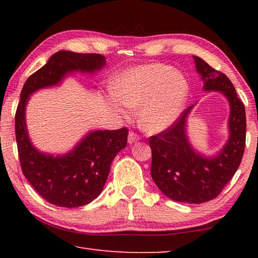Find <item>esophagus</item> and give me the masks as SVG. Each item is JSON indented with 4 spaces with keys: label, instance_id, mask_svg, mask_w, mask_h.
Wrapping results in <instances>:
<instances>
[{
    "label": "esophagus",
    "instance_id": "34e87169",
    "mask_svg": "<svg viewBox=\"0 0 258 258\" xmlns=\"http://www.w3.org/2000/svg\"><path fill=\"white\" fill-rule=\"evenodd\" d=\"M139 139H140L139 135H138L137 133H135V132H130V133H128V140H127V141H128L130 145H132V143L137 142Z\"/></svg>",
    "mask_w": 258,
    "mask_h": 258
}]
</instances>
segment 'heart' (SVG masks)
Here are the masks:
<instances>
[{"label": "heart", "mask_w": 258, "mask_h": 258, "mask_svg": "<svg viewBox=\"0 0 258 258\" xmlns=\"http://www.w3.org/2000/svg\"><path fill=\"white\" fill-rule=\"evenodd\" d=\"M189 91V83L180 72L165 63H148L119 74L108 103L123 116L130 115V108L140 107V125L147 132L158 133L175 123Z\"/></svg>", "instance_id": "obj_1"}]
</instances>
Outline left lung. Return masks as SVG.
Masks as SVG:
<instances>
[{
	"label": "left lung",
	"instance_id": "left-lung-1",
	"mask_svg": "<svg viewBox=\"0 0 258 258\" xmlns=\"http://www.w3.org/2000/svg\"><path fill=\"white\" fill-rule=\"evenodd\" d=\"M205 91H220L230 103V137L217 156L207 158L196 152L185 133L187 113L182 111L172 126L149 138L152 180L174 202L203 204L216 198L241 163L246 146V112L232 83L223 73L194 56Z\"/></svg>",
	"mask_w": 258,
	"mask_h": 258
}]
</instances>
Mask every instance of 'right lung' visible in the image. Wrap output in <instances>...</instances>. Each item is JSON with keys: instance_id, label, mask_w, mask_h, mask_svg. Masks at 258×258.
<instances>
[{"instance_id": "right-lung-1", "label": "right lung", "mask_w": 258, "mask_h": 258, "mask_svg": "<svg viewBox=\"0 0 258 258\" xmlns=\"http://www.w3.org/2000/svg\"><path fill=\"white\" fill-rule=\"evenodd\" d=\"M106 64L98 53L59 51L41 69L28 77L21 90L15 117L16 140L25 177L47 203L75 208L90 204L101 194L117 154L127 143V128L94 131L68 154H43L30 143L25 121L29 95L43 87L59 84L69 73H94Z\"/></svg>"}]
</instances>
